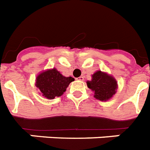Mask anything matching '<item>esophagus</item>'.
I'll use <instances>...</instances> for the list:
<instances>
[{"mask_svg":"<svg viewBox=\"0 0 150 150\" xmlns=\"http://www.w3.org/2000/svg\"><path fill=\"white\" fill-rule=\"evenodd\" d=\"M77 80H79V81H83V80H84V77H83V76H80V77L77 78Z\"/></svg>","mask_w":150,"mask_h":150,"instance_id":"34e87169","label":"esophagus"}]
</instances>
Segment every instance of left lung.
I'll list each match as a JSON object with an SVG mask.
<instances>
[{
  "mask_svg": "<svg viewBox=\"0 0 150 150\" xmlns=\"http://www.w3.org/2000/svg\"><path fill=\"white\" fill-rule=\"evenodd\" d=\"M87 86L94 92V97L101 101H107L116 93L117 82L113 76L97 71L92 75L91 81H87Z\"/></svg>",
  "mask_w": 150,
  "mask_h": 150,
  "instance_id": "1",
  "label": "left lung"
}]
</instances>
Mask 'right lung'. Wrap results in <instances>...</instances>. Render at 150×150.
<instances>
[{
    "mask_svg": "<svg viewBox=\"0 0 150 150\" xmlns=\"http://www.w3.org/2000/svg\"><path fill=\"white\" fill-rule=\"evenodd\" d=\"M74 78L64 77L56 68L42 71L36 79V86L42 96L49 100L61 96L66 91L67 87L74 81Z\"/></svg>",
    "mask_w": 150,
    "mask_h": 150,
    "instance_id": "1",
    "label": "right lung"
}]
</instances>
